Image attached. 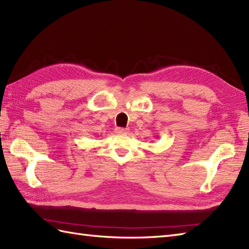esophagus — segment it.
<instances>
[{"label": "esophagus", "mask_w": 249, "mask_h": 249, "mask_svg": "<svg viewBox=\"0 0 249 249\" xmlns=\"http://www.w3.org/2000/svg\"><path fill=\"white\" fill-rule=\"evenodd\" d=\"M128 131V128H122V127H118V128H115V132L117 134H126V132Z\"/></svg>", "instance_id": "obj_1"}]
</instances>
